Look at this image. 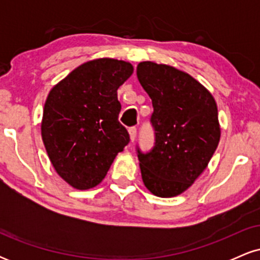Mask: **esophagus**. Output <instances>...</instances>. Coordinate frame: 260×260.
<instances>
[{"label": "esophagus", "mask_w": 260, "mask_h": 260, "mask_svg": "<svg viewBox=\"0 0 260 260\" xmlns=\"http://www.w3.org/2000/svg\"><path fill=\"white\" fill-rule=\"evenodd\" d=\"M128 133H129L131 142H134V139H136V137H137V128L136 127H131L129 129H128Z\"/></svg>", "instance_id": "obj_1"}]
</instances>
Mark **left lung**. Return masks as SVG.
I'll return each instance as SVG.
<instances>
[{
	"label": "left lung",
	"instance_id": "obj_1",
	"mask_svg": "<svg viewBox=\"0 0 260 260\" xmlns=\"http://www.w3.org/2000/svg\"><path fill=\"white\" fill-rule=\"evenodd\" d=\"M137 77L153 103L155 145L138 151L145 187L161 198L188 189L207 169L220 140L217 106L198 80L169 64L140 62Z\"/></svg>",
	"mask_w": 260,
	"mask_h": 260
}]
</instances>
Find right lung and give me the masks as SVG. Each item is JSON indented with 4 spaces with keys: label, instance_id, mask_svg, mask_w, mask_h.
Masks as SVG:
<instances>
[{
    "label": "right lung",
    "instance_id": "1",
    "mask_svg": "<svg viewBox=\"0 0 260 260\" xmlns=\"http://www.w3.org/2000/svg\"><path fill=\"white\" fill-rule=\"evenodd\" d=\"M132 73L129 62L92 59L47 95L41 121L45 149L59 177L76 189L98 186L129 143V134L118 122L117 89Z\"/></svg>",
    "mask_w": 260,
    "mask_h": 260
}]
</instances>
